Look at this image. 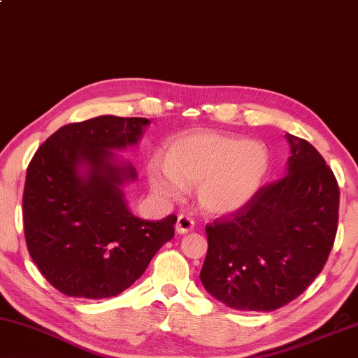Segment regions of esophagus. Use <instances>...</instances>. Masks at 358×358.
I'll return each instance as SVG.
<instances>
[{
  "instance_id": "obj_1",
  "label": "esophagus",
  "mask_w": 358,
  "mask_h": 358,
  "mask_svg": "<svg viewBox=\"0 0 358 358\" xmlns=\"http://www.w3.org/2000/svg\"><path fill=\"white\" fill-rule=\"evenodd\" d=\"M194 227H195V222L192 217L185 216V214H180V216L178 217V222H176V230H178L179 234L190 232Z\"/></svg>"
}]
</instances>
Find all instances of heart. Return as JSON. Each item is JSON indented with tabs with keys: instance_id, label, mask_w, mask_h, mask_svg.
Returning <instances> with one entry per match:
<instances>
[{
	"instance_id": "obj_1",
	"label": "heart",
	"mask_w": 358,
	"mask_h": 358,
	"mask_svg": "<svg viewBox=\"0 0 358 358\" xmlns=\"http://www.w3.org/2000/svg\"><path fill=\"white\" fill-rule=\"evenodd\" d=\"M168 166L153 173L152 185L169 198L198 184V203L210 214L238 210L256 194L271 166L267 147L238 137L196 133L168 147Z\"/></svg>"
}]
</instances>
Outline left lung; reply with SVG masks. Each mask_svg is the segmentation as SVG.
Segmentation results:
<instances>
[{"label":"left lung","instance_id":"8db88e82","mask_svg":"<svg viewBox=\"0 0 358 358\" xmlns=\"http://www.w3.org/2000/svg\"><path fill=\"white\" fill-rule=\"evenodd\" d=\"M287 176L243 206L206 224L200 278L230 309L271 312L298 298L322 272L339 217V187L317 148L287 134Z\"/></svg>","mask_w":358,"mask_h":358}]
</instances>
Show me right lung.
<instances>
[{
	"label": "right lung",
	"instance_id": "1",
	"mask_svg": "<svg viewBox=\"0 0 358 358\" xmlns=\"http://www.w3.org/2000/svg\"><path fill=\"white\" fill-rule=\"evenodd\" d=\"M147 124V118L112 115L70 123L33 155L22 196L25 241L43 277L60 293L117 296L174 236V214L145 221L128 210L122 185L136 179V169L113 163L112 150L136 145Z\"/></svg>",
	"mask_w": 358,
	"mask_h": 358
}]
</instances>
